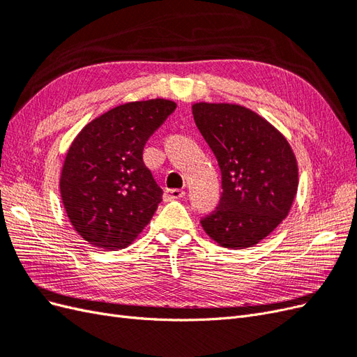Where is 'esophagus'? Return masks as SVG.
Here are the masks:
<instances>
[{
    "mask_svg": "<svg viewBox=\"0 0 357 357\" xmlns=\"http://www.w3.org/2000/svg\"><path fill=\"white\" fill-rule=\"evenodd\" d=\"M183 197H185V190H181V189H167L164 193L165 201H174V199H180Z\"/></svg>",
    "mask_w": 357,
    "mask_h": 357,
    "instance_id": "1",
    "label": "esophagus"
}]
</instances>
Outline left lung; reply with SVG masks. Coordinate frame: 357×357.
Here are the masks:
<instances>
[{
    "instance_id": "left-lung-1",
    "label": "left lung",
    "mask_w": 357,
    "mask_h": 357,
    "mask_svg": "<svg viewBox=\"0 0 357 357\" xmlns=\"http://www.w3.org/2000/svg\"><path fill=\"white\" fill-rule=\"evenodd\" d=\"M192 113L222 172L220 202L201 219L202 228L223 247H252L291 207L298 190L295 155L271 123L245 107L199 102Z\"/></svg>"
}]
</instances>
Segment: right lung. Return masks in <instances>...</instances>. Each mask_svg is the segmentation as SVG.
I'll list each match as a JSON object with an SVG mask.
<instances>
[{"instance_id":"add662e5","label":"right lung","mask_w":357,"mask_h":357,"mask_svg":"<svg viewBox=\"0 0 357 357\" xmlns=\"http://www.w3.org/2000/svg\"><path fill=\"white\" fill-rule=\"evenodd\" d=\"M174 110L176 102L160 98L122 104L74 138L62 167L61 197L74 229L92 245L125 248L153 218L164 192L143 150Z\"/></svg>"}]
</instances>
